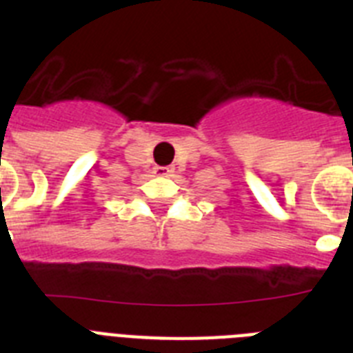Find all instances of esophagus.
I'll return each mask as SVG.
<instances>
[{
    "mask_svg": "<svg viewBox=\"0 0 353 353\" xmlns=\"http://www.w3.org/2000/svg\"><path fill=\"white\" fill-rule=\"evenodd\" d=\"M152 172H154V176L167 177V176H172L174 168H172V167H154Z\"/></svg>",
    "mask_w": 353,
    "mask_h": 353,
    "instance_id": "1",
    "label": "esophagus"
}]
</instances>
